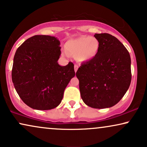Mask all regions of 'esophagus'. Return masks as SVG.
I'll use <instances>...</instances> for the list:
<instances>
[{"label":"esophagus","instance_id":"34e87169","mask_svg":"<svg viewBox=\"0 0 147 147\" xmlns=\"http://www.w3.org/2000/svg\"><path fill=\"white\" fill-rule=\"evenodd\" d=\"M74 67H75V72H77L78 68H79V66H78V65H77V64H75Z\"/></svg>","mask_w":147,"mask_h":147}]
</instances>
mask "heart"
Segmentation results:
<instances>
[{
  "label": "heart",
  "mask_w": 147,
  "mask_h": 147,
  "mask_svg": "<svg viewBox=\"0 0 147 147\" xmlns=\"http://www.w3.org/2000/svg\"><path fill=\"white\" fill-rule=\"evenodd\" d=\"M99 42L91 36H83L68 41L66 49L69 53L76 56L79 62H87L97 56L99 50Z\"/></svg>",
  "instance_id": "obj_1"
}]
</instances>
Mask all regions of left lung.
I'll use <instances>...</instances> for the list:
<instances>
[{
  "label": "left lung",
  "mask_w": 147,
  "mask_h": 147,
  "mask_svg": "<svg viewBox=\"0 0 147 147\" xmlns=\"http://www.w3.org/2000/svg\"><path fill=\"white\" fill-rule=\"evenodd\" d=\"M94 37L100 44L98 53L81 64L76 76L84 103L93 108H107L117 104L130 87V56L116 37L109 34Z\"/></svg>",
  "instance_id": "obj_1"
}]
</instances>
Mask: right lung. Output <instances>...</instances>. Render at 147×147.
<instances>
[{"label": "right lung", "mask_w": 147, "mask_h": 147, "mask_svg": "<svg viewBox=\"0 0 147 147\" xmlns=\"http://www.w3.org/2000/svg\"><path fill=\"white\" fill-rule=\"evenodd\" d=\"M60 42L54 36L37 35L25 40L15 52L12 81L27 105L38 110L54 109L75 75L74 64H58Z\"/></svg>", "instance_id": "right-lung-1"}]
</instances>
